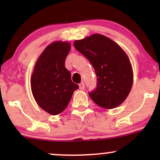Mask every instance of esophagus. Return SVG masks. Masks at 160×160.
Segmentation results:
<instances>
[{
    "mask_svg": "<svg viewBox=\"0 0 160 160\" xmlns=\"http://www.w3.org/2000/svg\"><path fill=\"white\" fill-rule=\"evenodd\" d=\"M79 87H80V89H85V84L83 83V82H80V84H79Z\"/></svg>",
    "mask_w": 160,
    "mask_h": 160,
    "instance_id": "1",
    "label": "esophagus"
}]
</instances>
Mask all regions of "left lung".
Instances as JSON below:
<instances>
[{"label":"left lung","mask_w":160,"mask_h":160,"mask_svg":"<svg viewBox=\"0 0 160 160\" xmlns=\"http://www.w3.org/2000/svg\"><path fill=\"white\" fill-rule=\"evenodd\" d=\"M74 45L94 68L97 85L89 92L93 102L106 109L122 104L133 81L132 68L126 52L114 41L99 34L76 40Z\"/></svg>","instance_id":"obj_1"}]
</instances>
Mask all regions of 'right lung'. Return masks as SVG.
I'll use <instances>...</instances> for the list:
<instances>
[{
    "instance_id": "right-lung-1",
    "label": "right lung",
    "mask_w": 160,
    "mask_h": 160,
    "mask_svg": "<svg viewBox=\"0 0 160 160\" xmlns=\"http://www.w3.org/2000/svg\"><path fill=\"white\" fill-rule=\"evenodd\" d=\"M71 45L57 41L44 49L38 58L32 76V94L42 109L52 115L67 108L73 92L79 88L71 80L65 62Z\"/></svg>"
}]
</instances>
